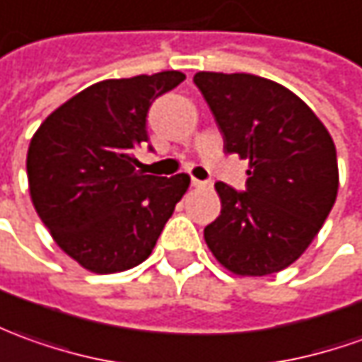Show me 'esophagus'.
Instances as JSON below:
<instances>
[{
    "label": "esophagus",
    "instance_id": "34e87169",
    "mask_svg": "<svg viewBox=\"0 0 362 362\" xmlns=\"http://www.w3.org/2000/svg\"><path fill=\"white\" fill-rule=\"evenodd\" d=\"M192 186H194V188H204V186H206V182L198 180V178H192Z\"/></svg>",
    "mask_w": 362,
    "mask_h": 362
}]
</instances>
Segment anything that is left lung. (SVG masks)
I'll use <instances>...</instances> for the list:
<instances>
[{
	"instance_id": "1",
	"label": "left lung",
	"mask_w": 362,
	"mask_h": 362,
	"mask_svg": "<svg viewBox=\"0 0 362 362\" xmlns=\"http://www.w3.org/2000/svg\"><path fill=\"white\" fill-rule=\"evenodd\" d=\"M194 83L218 122L223 150L250 160L245 192L216 184L222 210L204 240L232 274H277L303 255L335 204V142L315 112L275 81L200 71Z\"/></svg>"
}]
</instances>
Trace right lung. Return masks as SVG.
I'll use <instances>...</instances> for the list:
<instances>
[{"label":"right lung","instance_id":"obj_1","mask_svg":"<svg viewBox=\"0 0 362 362\" xmlns=\"http://www.w3.org/2000/svg\"><path fill=\"white\" fill-rule=\"evenodd\" d=\"M180 71L107 78L47 117L27 150L29 196L59 247L93 274H117L148 257L188 174L136 170L152 100L178 87Z\"/></svg>","mask_w":362,"mask_h":362}]
</instances>
